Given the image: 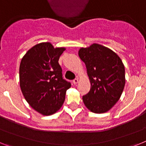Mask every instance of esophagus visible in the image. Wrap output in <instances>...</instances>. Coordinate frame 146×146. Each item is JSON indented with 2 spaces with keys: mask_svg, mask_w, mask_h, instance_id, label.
Segmentation results:
<instances>
[{
  "mask_svg": "<svg viewBox=\"0 0 146 146\" xmlns=\"http://www.w3.org/2000/svg\"><path fill=\"white\" fill-rule=\"evenodd\" d=\"M73 84H76L77 83L79 82V79H78V78H76V79H73Z\"/></svg>",
  "mask_w": 146,
  "mask_h": 146,
  "instance_id": "obj_1",
  "label": "esophagus"
}]
</instances>
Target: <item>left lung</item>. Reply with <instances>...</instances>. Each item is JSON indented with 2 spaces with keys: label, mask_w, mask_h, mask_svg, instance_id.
<instances>
[{
  "label": "left lung",
  "mask_w": 146,
  "mask_h": 146,
  "mask_svg": "<svg viewBox=\"0 0 146 146\" xmlns=\"http://www.w3.org/2000/svg\"><path fill=\"white\" fill-rule=\"evenodd\" d=\"M80 58L84 62L90 87L82 100L90 111L107 112L119 100L125 84V67L120 58L110 49L93 44L81 48Z\"/></svg>",
  "instance_id": "8db88e82"
}]
</instances>
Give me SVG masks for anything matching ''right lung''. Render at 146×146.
I'll return each mask as SVG.
<instances>
[{
  "instance_id": "right-lung-1",
  "label": "right lung",
  "mask_w": 146,
  "mask_h": 146,
  "mask_svg": "<svg viewBox=\"0 0 146 146\" xmlns=\"http://www.w3.org/2000/svg\"><path fill=\"white\" fill-rule=\"evenodd\" d=\"M64 47L40 43L27 51L19 68L20 87L29 105L43 115L53 114L65 100L70 82L63 79L58 59Z\"/></svg>"
}]
</instances>
